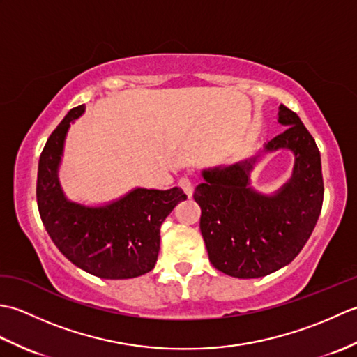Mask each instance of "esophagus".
Instances as JSON below:
<instances>
[{
    "label": "esophagus",
    "mask_w": 357,
    "mask_h": 357,
    "mask_svg": "<svg viewBox=\"0 0 357 357\" xmlns=\"http://www.w3.org/2000/svg\"><path fill=\"white\" fill-rule=\"evenodd\" d=\"M179 187L183 188L184 193L188 196V198H192L193 195V183L188 178H181L179 179Z\"/></svg>",
    "instance_id": "esophagus-1"
}]
</instances>
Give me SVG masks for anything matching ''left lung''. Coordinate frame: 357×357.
Here are the masks:
<instances>
[{"instance_id": "8db88e82", "label": "left lung", "mask_w": 357, "mask_h": 357, "mask_svg": "<svg viewBox=\"0 0 357 357\" xmlns=\"http://www.w3.org/2000/svg\"><path fill=\"white\" fill-rule=\"evenodd\" d=\"M285 132L256 155L233 164L204 169L193 198L201 207V233L208 259L239 279L267 276L285 267L312 236L324 201L321 153L294 112L279 105ZM291 151L292 176L271 194L251 185V172L268 153Z\"/></svg>"}]
</instances>
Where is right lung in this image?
<instances>
[{"mask_svg":"<svg viewBox=\"0 0 357 357\" xmlns=\"http://www.w3.org/2000/svg\"><path fill=\"white\" fill-rule=\"evenodd\" d=\"M84 112V105L72 109L44 146L36 179L41 221L53 244L78 268L101 279L141 276L156 264L161 224L187 195L179 187H135L95 206L67 198L59 167L70 124Z\"/></svg>","mask_w":357,"mask_h":357,"instance_id":"1","label":"right lung"}]
</instances>
